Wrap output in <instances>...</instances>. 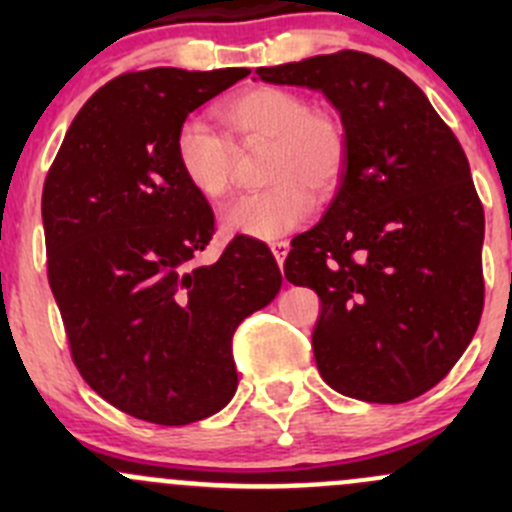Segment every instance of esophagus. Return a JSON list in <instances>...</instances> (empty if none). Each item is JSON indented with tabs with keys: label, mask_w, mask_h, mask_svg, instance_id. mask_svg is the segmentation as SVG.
Segmentation results:
<instances>
[{
	"label": "esophagus",
	"mask_w": 512,
	"mask_h": 512,
	"mask_svg": "<svg viewBox=\"0 0 512 512\" xmlns=\"http://www.w3.org/2000/svg\"><path fill=\"white\" fill-rule=\"evenodd\" d=\"M270 250H272V255H275L277 265L282 267V262H285V257H287V252H289V242L287 240H272L270 242Z\"/></svg>",
	"instance_id": "1"
}]
</instances>
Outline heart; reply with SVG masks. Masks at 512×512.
<instances>
[{
  "label": "heart",
  "instance_id": "obj_1",
  "mask_svg": "<svg viewBox=\"0 0 512 512\" xmlns=\"http://www.w3.org/2000/svg\"><path fill=\"white\" fill-rule=\"evenodd\" d=\"M225 136L203 121H185L175 136V163L200 198L218 203L232 188L235 148L267 143L262 178L272 183L242 195L223 213L227 235L272 240L312 213L314 195L337 190L349 160V131L342 116L314 108L285 86H252L220 101L213 111Z\"/></svg>",
  "mask_w": 512,
  "mask_h": 512
}]
</instances>
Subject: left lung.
<instances>
[{
	"mask_svg": "<svg viewBox=\"0 0 512 512\" xmlns=\"http://www.w3.org/2000/svg\"><path fill=\"white\" fill-rule=\"evenodd\" d=\"M255 74L319 89L349 131L339 193L285 260L287 280L322 299L319 374L371 404L426 394L483 314L485 218L461 143L409 76L364 51Z\"/></svg>",
	"mask_w": 512,
	"mask_h": 512,
	"instance_id": "left-lung-1",
	"label": "left lung"
}]
</instances>
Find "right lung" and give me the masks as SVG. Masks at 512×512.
<instances>
[{"label":"right lung","instance_id":"1","mask_svg":"<svg viewBox=\"0 0 512 512\" xmlns=\"http://www.w3.org/2000/svg\"><path fill=\"white\" fill-rule=\"evenodd\" d=\"M250 69L126 71L76 113L41 193L46 275L71 359L123 414L185 426L235 396L232 334L282 287L265 242L195 265L215 215L175 163L188 113Z\"/></svg>","mask_w":512,"mask_h":512}]
</instances>
